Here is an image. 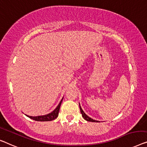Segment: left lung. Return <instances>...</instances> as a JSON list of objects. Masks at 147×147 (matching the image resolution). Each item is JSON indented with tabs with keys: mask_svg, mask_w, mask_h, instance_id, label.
<instances>
[{
	"mask_svg": "<svg viewBox=\"0 0 147 147\" xmlns=\"http://www.w3.org/2000/svg\"><path fill=\"white\" fill-rule=\"evenodd\" d=\"M80 109L81 113H82V117H84V119L85 120H86V121H90V122H97V123L99 122V121H96V120L90 118V117H88V115H87L84 113V111H83V109H82V107H81L80 104Z\"/></svg>",
	"mask_w": 147,
	"mask_h": 147,
	"instance_id": "left-lung-1",
	"label": "left lung"
}]
</instances>
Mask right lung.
I'll use <instances>...</instances> for the list:
<instances>
[{"label":"right lung","instance_id":"right-lung-1","mask_svg":"<svg viewBox=\"0 0 147 147\" xmlns=\"http://www.w3.org/2000/svg\"><path fill=\"white\" fill-rule=\"evenodd\" d=\"M62 99L61 100V101L59 102V103L58 104V105L57 106V107L52 112H51L50 113H49L48 115H41V116H36V117H32V116H29V115H26L27 117H28L29 118L32 119L34 120V121H52L58 117V113H59V108H60L61 106V101H62Z\"/></svg>","mask_w":147,"mask_h":147}]
</instances>
